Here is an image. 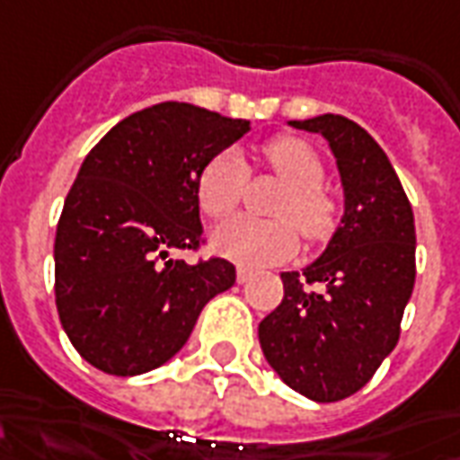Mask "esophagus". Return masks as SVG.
Listing matches in <instances>:
<instances>
[{"label":"esophagus","instance_id":"34e87169","mask_svg":"<svg viewBox=\"0 0 460 460\" xmlns=\"http://www.w3.org/2000/svg\"><path fill=\"white\" fill-rule=\"evenodd\" d=\"M249 279H252V270H244V267H239V270H236V282H239V285H246Z\"/></svg>","mask_w":460,"mask_h":460}]
</instances>
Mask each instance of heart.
<instances>
[{
    "instance_id": "obj_1",
    "label": "heart",
    "mask_w": 460,
    "mask_h": 460,
    "mask_svg": "<svg viewBox=\"0 0 460 460\" xmlns=\"http://www.w3.org/2000/svg\"><path fill=\"white\" fill-rule=\"evenodd\" d=\"M264 160L279 181L288 182L275 206L278 221L234 216L211 234L216 254L242 267H267L293 257L300 246V234L290 221L308 239L318 242L333 231L339 216L336 199L323 188V163L308 142L297 137H278L264 147ZM244 182L246 163L242 152L229 147L214 155L196 182L200 211L211 218L229 216L242 199Z\"/></svg>"
}]
</instances>
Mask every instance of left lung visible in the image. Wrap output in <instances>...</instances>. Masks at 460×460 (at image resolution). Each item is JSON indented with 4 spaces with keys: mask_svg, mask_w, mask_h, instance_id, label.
Wrapping results in <instances>:
<instances>
[{
    "mask_svg": "<svg viewBox=\"0 0 460 460\" xmlns=\"http://www.w3.org/2000/svg\"><path fill=\"white\" fill-rule=\"evenodd\" d=\"M288 124L328 142L343 214L303 272L279 275L285 297L260 323V346L288 387L339 402L397 346L415 288V216L385 150L357 121L321 114Z\"/></svg>",
    "mask_w": 460,
    "mask_h": 460,
    "instance_id": "left-lung-1",
    "label": "left lung"
}]
</instances>
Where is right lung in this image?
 I'll return each mask as SVG.
<instances>
[{"instance_id": "obj_1", "label": "right lung", "mask_w": 460, "mask_h": 460, "mask_svg": "<svg viewBox=\"0 0 460 460\" xmlns=\"http://www.w3.org/2000/svg\"><path fill=\"white\" fill-rule=\"evenodd\" d=\"M252 129L193 103L129 114L88 152L56 231V305L91 367L137 376L190 339L203 305L236 282L226 260L188 264L203 236V165Z\"/></svg>"}]
</instances>
